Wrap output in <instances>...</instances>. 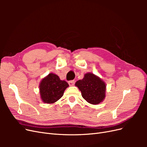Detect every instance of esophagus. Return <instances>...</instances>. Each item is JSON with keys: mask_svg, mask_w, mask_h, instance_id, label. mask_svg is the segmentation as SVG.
<instances>
[{"mask_svg": "<svg viewBox=\"0 0 147 147\" xmlns=\"http://www.w3.org/2000/svg\"><path fill=\"white\" fill-rule=\"evenodd\" d=\"M75 80H70V81L68 82V83L70 86H74L75 84Z\"/></svg>", "mask_w": 147, "mask_h": 147, "instance_id": "obj_1", "label": "esophagus"}]
</instances>
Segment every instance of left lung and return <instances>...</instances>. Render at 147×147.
<instances>
[{
    "mask_svg": "<svg viewBox=\"0 0 147 147\" xmlns=\"http://www.w3.org/2000/svg\"><path fill=\"white\" fill-rule=\"evenodd\" d=\"M75 85L81 91L83 99L91 104H98L105 98V84L93 74H86Z\"/></svg>",
    "mask_w": 147,
    "mask_h": 147,
    "instance_id": "8db88e82",
    "label": "left lung"
}]
</instances>
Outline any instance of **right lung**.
Here are the masks:
<instances>
[{
	"label": "right lung",
	"mask_w": 147,
	"mask_h": 147,
	"mask_svg": "<svg viewBox=\"0 0 147 147\" xmlns=\"http://www.w3.org/2000/svg\"><path fill=\"white\" fill-rule=\"evenodd\" d=\"M69 84L65 81L61 80L57 75L50 74L40 84L41 98L45 103H54L63 96Z\"/></svg>",
	"instance_id": "right-lung-1"
}]
</instances>
